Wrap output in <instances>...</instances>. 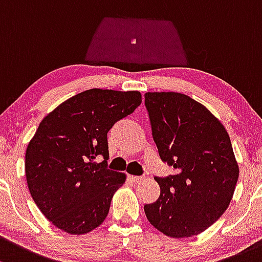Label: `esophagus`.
Returning a JSON list of instances; mask_svg holds the SVG:
<instances>
[{"instance_id":"esophagus-1","label":"esophagus","mask_w":262,"mask_h":262,"mask_svg":"<svg viewBox=\"0 0 262 262\" xmlns=\"http://www.w3.org/2000/svg\"><path fill=\"white\" fill-rule=\"evenodd\" d=\"M129 180L134 182V183H139V182L144 180V177H142V176H129Z\"/></svg>"}]
</instances>
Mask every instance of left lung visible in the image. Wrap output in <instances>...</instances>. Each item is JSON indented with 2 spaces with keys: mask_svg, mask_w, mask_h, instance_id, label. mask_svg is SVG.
<instances>
[{
  "mask_svg": "<svg viewBox=\"0 0 262 262\" xmlns=\"http://www.w3.org/2000/svg\"><path fill=\"white\" fill-rule=\"evenodd\" d=\"M162 162L174 172L154 177L161 194L144 206L148 221L170 237L203 232L227 210L238 166L230 137L206 106L180 93H145Z\"/></svg>",
  "mask_w": 262,
  "mask_h": 262,
  "instance_id": "left-lung-1",
  "label": "left lung"
}]
</instances>
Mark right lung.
I'll return each instance as SVG.
<instances>
[{"instance_id":"obj_1","label":"right lung","mask_w":262,"mask_h":262,"mask_svg":"<svg viewBox=\"0 0 262 262\" xmlns=\"http://www.w3.org/2000/svg\"><path fill=\"white\" fill-rule=\"evenodd\" d=\"M140 103L139 92L90 89L40 123L27 145L25 172L32 200L57 228L81 235L108 216L113 194L125 182L124 173L108 169V132Z\"/></svg>"}]
</instances>
